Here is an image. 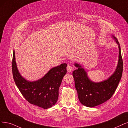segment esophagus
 <instances>
[{"mask_svg": "<svg viewBox=\"0 0 128 128\" xmlns=\"http://www.w3.org/2000/svg\"><path fill=\"white\" fill-rule=\"evenodd\" d=\"M67 70H68V72H70L72 70V66H70V65H68V66H67Z\"/></svg>", "mask_w": 128, "mask_h": 128, "instance_id": "1", "label": "esophagus"}]
</instances>
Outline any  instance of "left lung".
<instances>
[{
    "instance_id": "1",
    "label": "left lung",
    "mask_w": 128,
    "mask_h": 128,
    "mask_svg": "<svg viewBox=\"0 0 128 128\" xmlns=\"http://www.w3.org/2000/svg\"><path fill=\"white\" fill-rule=\"evenodd\" d=\"M112 37L119 47V60L114 72L108 79L100 82H94L88 78L86 70L81 65L74 64L78 68L73 72L75 88L79 101L86 106L94 107L109 100L121 80L123 71L121 48L116 38L113 35Z\"/></svg>"
}]
</instances>
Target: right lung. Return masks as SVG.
Returning a JSON list of instances; mask_svg holds the SVG:
<instances>
[{
	"label": "right lung",
	"instance_id": "add662e5",
	"mask_svg": "<svg viewBox=\"0 0 128 128\" xmlns=\"http://www.w3.org/2000/svg\"><path fill=\"white\" fill-rule=\"evenodd\" d=\"M66 66V63L62 64L51 68L38 80L27 81L18 71L13 51L12 71L16 86L28 102L44 109L51 108L58 101L59 88L67 72Z\"/></svg>",
	"mask_w": 128,
	"mask_h": 128
}]
</instances>
